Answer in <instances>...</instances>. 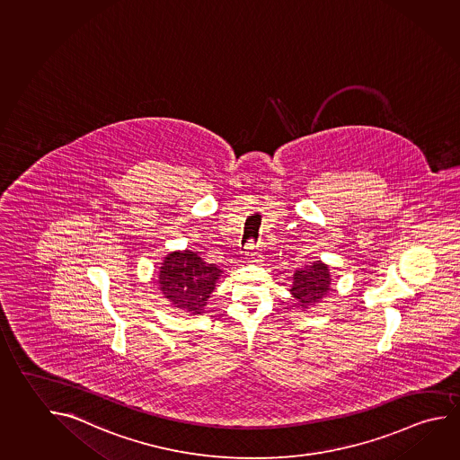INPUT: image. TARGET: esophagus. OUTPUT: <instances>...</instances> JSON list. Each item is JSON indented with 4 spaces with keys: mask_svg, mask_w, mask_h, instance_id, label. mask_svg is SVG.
<instances>
[{
    "mask_svg": "<svg viewBox=\"0 0 460 460\" xmlns=\"http://www.w3.org/2000/svg\"><path fill=\"white\" fill-rule=\"evenodd\" d=\"M244 256H246L248 262H261V261H262V256L257 252V246H254L252 243H250V244L246 246Z\"/></svg>",
    "mask_w": 460,
    "mask_h": 460,
    "instance_id": "obj_1",
    "label": "esophagus"
}]
</instances>
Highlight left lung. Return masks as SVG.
Segmentation results:
<instances>
[{"instance_id":"obj_1","label":"left lung","mask_w":460,"mask_h":460,"mask_svg":"<svg viewBox=\"0 0 460 460\" xmlns=\"http://www.w3.org/2000/svg\"><path fill=\"white\" fill-rule=\"evenodd\" d=\"M332 289V272L323 261H315L305 265L293 275V283L289 287L291 296L296 299L301 311H307L322 303Z\"/></svg>"}]
</instances>
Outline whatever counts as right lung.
Listing matches in <instances>:
<instances>
[{
  "instance_id": "1",
  "label": "right lung",
  "mask_w": 460,
  "mask_h": 460,
  "mask_svg": "<svg viewBox=\"0 0 460 460\" xmlns=\"http://www.w3.org/2000/svg\"><path fill=\"white\" fill-rule=\"evenodd\" d=\"M220 272L217 265L204 262L193 251H171L159 267L157 285L173 309L187 315H203Z\"/></svg>"
}]
</instances>
